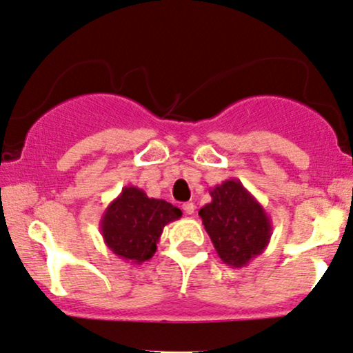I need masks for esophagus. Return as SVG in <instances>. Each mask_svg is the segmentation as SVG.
Wrapping results in <instances>:
<instances>
[{
  "instance_id": "esophagus-1",
  "label": "esophagus",
  "mask_w": 353,
  "mask_h": 353,
  "mask_svg": "<svg viewBox=\"0 0 353 353\" xmlns=\"http://www.w3.org/2000/svg\"><path fill=\"white\" fill-rule=\"evenodd\" d=\"M182 210H184L185 215H192V213L195 212V205L192 202H187V203L182 205Z\"/></svg>"
}]
</instances>
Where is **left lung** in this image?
Instances as JSON below:
<instances>
[{
	"label": "left lung",
	"mask_w": 353,
	"mask_h": 353,
	"mask_svg": "<svg viewBox=\"0 0 353 353\" xmlns=\"http://www.w3.org/2000/svg\"><path fill=\"white\" fill-rule=\"evenodd\" d=\"M212 202L199 215L226 265H249L265 251L272 236V221L257 199L238 179H226L210 190Z\"/></svg>",
	"instance_id": "1"
}]
</instances>
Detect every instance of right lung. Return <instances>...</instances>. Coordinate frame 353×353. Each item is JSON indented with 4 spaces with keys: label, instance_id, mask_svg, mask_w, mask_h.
Returning <instances> with one entry per match:
<instances>
[{
    "label": "right lung",
    "instance_id": "1",
    "mask_svg": "<svg viewBox=\"0 0 353 353\" xmlns=\"http://www.w3.org/2000/svg\"><path fill=\"white\" fill-rule=\"evenodd\" d=\"M182 212L163 199H150L135 185L123 187L101 218L105 246L130 264L153 257L164 226L179 220Z\"/></svg>",
    "mask_w": 353,
    "mask_h": 353
}]
</instances>
